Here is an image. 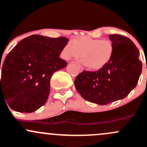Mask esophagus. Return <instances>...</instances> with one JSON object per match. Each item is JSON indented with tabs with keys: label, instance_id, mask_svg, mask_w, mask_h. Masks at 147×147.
<instances>
[{
	"label": "esophagus",
	"instance_id": "esophagus-1",
	"mask_svg": "<svg viewBox=\"0 0 147 147\" xmlns=\"http://www.w3.org/2000/svg\"><path fill=\"white\" fill-rule=\"evenodd\" d=\"M78 67H79V69H80V71H83V70H84V69H83V67H81V66L80 65V64H78Z\"/></svg>",
	"mask_w": 147,
	"mask_h": 147
}]
</instances>
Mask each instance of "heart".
<instances>
[{
  "mask_svg": "<svg viewBox=\"0 0 147 147\" xmlns=\"http://www.w3.org/2000/svg\"><path fill=\"white\" fill-rule=\"evenodd\" d=\"M114 53V45L109 40H101L82 36L68 42L62 50L65 59H78L83 57L82 62L92 69H99L107 65Z\"/></svg>",
  "mask_w": 147,
  "mask_h": 147,
  "instance_id": "b5f03b06",
  "label": "heart"
}]
</instances>
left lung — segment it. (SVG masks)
I'll use <instances>...</instances> for the list:
<instances>
[{
  "mask_svg": "<svg viewBox=\"0 0 147 147\" xmlns=\"http://www.w3.org/2000/svg\"><path fill=\"white\" fill-rule=\"evenodd\" d=\"M109 37L114 45L109 62L96 71H83L74 81L83 99L99 105L125 98L136 87L142 69L140 52L130 39L119 34Z\"/></svg>",
  "mask_w": 147,
  "mask_h": 147,
  "instance_id": "obj_1",
  "label": "left lung"
}]
</instances>
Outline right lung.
I'll use <instances>...</instances> for the list:
<instances>
[{
	"instance_id": "add662e5",
	"label": "right lung",
	"mask_w": 147,
	"mask_h": 147,
	"mask_svg": "<svg viewBox=\"0 0 147 147\" xmlns=\"http://www.w3.org/2000/svg\"><path fill=\"white\" fill-rule=\"evenodd\" d=\"M68 41L65 37L40 35L22 40L4 60L1 98L4 96L10 108L17 112L31 113L45 105L51 76L67 65L59 55Z\"/></svg>"
}]
</instances>
